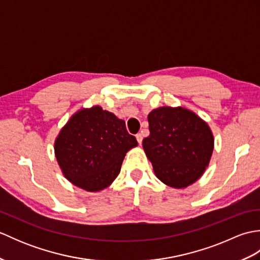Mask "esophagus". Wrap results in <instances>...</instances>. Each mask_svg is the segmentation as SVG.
Returning a JSON list of instances; mask_svg holds the SVG:
<instances>
[{"label":"esophagus","mask_w":260,"mask_h":260,"mask_svg":"<svg viewBox=\"0 0 260 260\" xmlns=\"http://www.w3.org/2000/svg\"><path fill=\"white\" fill-rule=\"evenodd\" d=\"M136 140H137V142H139V144H141L142 141H143V136H142V134H141V133L136 134Z\"/></svg>","instance_id":"34e87169"}]
</instances>
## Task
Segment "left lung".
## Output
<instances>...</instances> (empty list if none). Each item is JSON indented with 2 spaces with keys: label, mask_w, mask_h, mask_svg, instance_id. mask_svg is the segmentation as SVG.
Instances as JSON below:
<instances>
[{
  "label": "left lung",
  "mask_w": 260,
  "mask_h": 260,
  "mask_svg": "<svg viewBox=\"0 0 260 260\" xmlns=\"http://www.w3.org/2000/svg\"><path fill=\"white\" fill-rule=\"evenodd\" d=\"M147 119L150 135L143 140V147L157 179L175 189L194 183L213 152L208 124L183 107L153 109Z\"/></svg>",
  "instance_id": "left-lung-1"
}]
</instances>
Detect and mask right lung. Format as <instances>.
<instances>
[{
  "mask_svg": "<svg viewBox=\"0 0 260 260\" xmlns=\"http://www.w3.org/2000/svg\"><path fill=\"white\" fill-rule=\"evenodd\" d=\"M137 146L125 121L102 107L80 109L60 131L54 153L66 178L86 191L106 189L117 178L123 159Z\"/></svg>",
  "mask_w": 260,
  "mask_h": 260,
  "instance_id": "right-lung-1",
  "label": "right lung"
}]
</instances>
